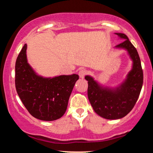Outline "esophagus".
Here are the masks:
<instances>
[{
    "instance_id": "34e87169",
    "label": "esophagus",
    "mask_w": 153,
    "mask_h": 153,
    "mask_svg": "<svg viewBox=\"0 0 153 153\" xmlns=\"http://www.w3.org/2000/svg\"><path fill=\"white\" fill-rule=\"evenodd\" d=\"M86 74H87V71L85 69H83V68L80 69L79 70V72H78L79 76L80 78H82V79L84 78L85 75H86Z\"/></svg>"
}]
</instances>
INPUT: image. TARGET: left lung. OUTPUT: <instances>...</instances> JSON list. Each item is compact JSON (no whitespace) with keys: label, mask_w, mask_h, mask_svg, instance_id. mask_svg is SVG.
Here are the masks:
<instances>
[{"label":"left lung","mask_w":153,"mask_h":153,"mask_svg":"<svg viewBox=\"0 0 153 153\" xmlns=\"http://www.w3.org/2000/svg\"><path fill=\"white\" fill-rule=\"evenodd\" d=\"M115 34L124 40L115 48L126 51L132 61L125 79L117 86L109 87L103 86L92 76H85L90 104L97 115L107 120H118L128 115L135 105L143 84V71L137 50L126 34Z\"/></svg>","instance_id":"1"}]
</instances>
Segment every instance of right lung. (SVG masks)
I'll use <instances>...</instances> for the list:
<instances>
[{
  "instance_id": "right-lung-1",
  "label": "right lung",
  "mask_w": 153,
  "mask_h": 153,
  "mask_svg": "<svg viewBox=\"0 0 153 153\" xmlns=\"http://www.w3.org/2000/svg\"><path fill=\"white\" fill-rule=\"evenodd\" d=\"M25 44L15 63V88L21 100L33 117L42 121L61 118L67 108L77 74L43 77L28 63Z\"/></svg>"
}]
</instances>
